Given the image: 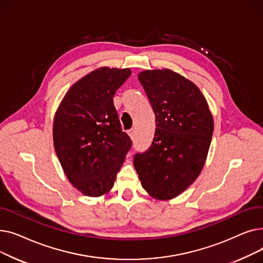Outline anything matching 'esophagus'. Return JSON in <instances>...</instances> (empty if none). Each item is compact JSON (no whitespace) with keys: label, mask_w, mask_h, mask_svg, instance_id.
Returning <instances> with one entry per match:
<instances>
[{"label":"esophagus","mask_w":263,"mask_h":263,"mask_svg":"<svg viewBox=\"0 0 263 263\" xmlns=\"http://www.w3.org/2000/svg\"><path fill=\"white\" fill-rule=\"evenodd\" d=\"M128 134L130 135L131 139H134V136H135V129H131V130H129V131H128Z\"/></svg>","instance_id":"1"}]
</instances>
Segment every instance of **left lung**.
Returning a JSON list of instances; mask_svg holds the SVG:
<instances>
[{
  "label": "left lung",
  "mask_w": 263,
  "mask_h": 263,
  "mask_svg": "<svg viewBox=\"0 0 263 263\" xmlns=\"http://www.w3.org/2000/svg\"><path fill=\"white\" fill-rule=\"evenodd\" d=\"M139 80L156 115L150 147L135 154L142 186L157 199H171L200 174L213 134V117L199 88L170 69L146 70Z\"/></svg>",
  "instance_id": "1"
}]
</instances>
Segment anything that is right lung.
I'll return each instance as SVG.
<instances>
[{
    "instance_id": "obj_1",
    "label": "right lung",
    "mask_w": 263,
    "mask_h": 263,
    "mask_svg": "<svg viewBox=\"0 0 263 263\" xmlns=\"http://www.w3.org/2000/svg\"><path fill=\"white\" fill-rule=\"evenodd\" d=\"M130 74V69H97L74 83L55 114V153L68 180L86 196L98 197L113 187L131 149L113 101Z\"/></svg>"
}]
</instances>
